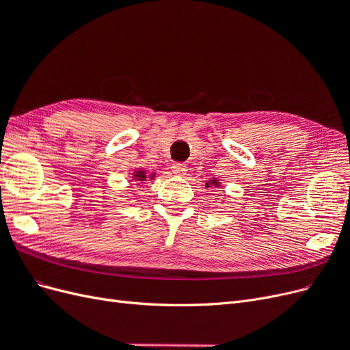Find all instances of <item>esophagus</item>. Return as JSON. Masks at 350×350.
Segmentation results:
<instances>
[{
  "label": "esophagus",
  "instance_id": "esophagus-1",
  "mask_svg": "<svg viewBox=\"0 0 350 350\" xmlns=\"http://www.w3.org/2000/svg\"><path fill=\"white\" fill-rule=\"evenodd\" d=\"M171 171L178 176H183L187 174V166L184 163H172Z\"/></svg>",
  "mask_w": 350,
  "mask_h": 350
}]
</instances>
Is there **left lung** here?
Returning a JSON list of instances; mask_svg holds the SVG:
<instances>
[{"label":"left lung","mask_w":350,"mask_h":350,"mask_svg":"<svg viewBox=\"0 0 350 350\" xmlns=\"http://www.w3.org/2000/svg\"><path fill=\"white\" fill-rule=\"evenodd\" d=\"M206 187H216V188H220L221 187V183L219 181L217 178H210L208 181H206Z\"/></svg>","instance_id":"obj_1"}]
</instances>
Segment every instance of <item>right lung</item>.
Listing matches in <instances>:
<instances>
[{
	"label": "right lung",
	"instance_id": "obj_1",
	"mask_svg": "<svg viewBox=\"0 0 350 350\" xmlns=\"http://www.w3.org/2000/svg\"><path fill=\"white\" fill-rule=\"evenodd\" d=\"M154 176H156V174H154V172H152V174H147V172H146V169H143V167H137V169H134V171H133V174H131V176H130V181H133V183L153 181Z\"/></svg>",
	"mask_w": 350,
	"mask_h": 350
}]
</instances>
